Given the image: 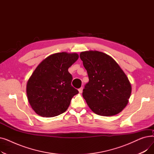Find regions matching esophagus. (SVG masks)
I'll list each match as a JSON object with an SVG mask.
<instances>
[{
  "label": "esophagus",
  "instance_id": "esophagus-1",
  "mask_svg": "<svg viewBox=\"0 0 154 154\" xmlns=\"http://www.w3.org/2000/svg\"><path fill=\"white\" fill-rule=\"evenodd\" d=\"M82 90H83L82 87H80V88H79V92L80 94H81L82 92Z\"/></svg>",
  "mask_w": 154,
  "mask_h": 154
}]
</instances>
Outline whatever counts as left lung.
<instances>
[{
    "instance_id": "left-lung-1",
    "label": "left lung",
    "mask_w": 154,
    "mask_h": 154,
    "mask_svg": "<svg viewBox=\"0 0 154 154\" xmlns=\"http://www.w3.org/2000/svg\"><path fill=\"white\" fill-rule=\"evenodd\" d=\"M80 57L89 79L82 92L88 107L102 116L119 114L127 106L132 91L124 71L111 57L101 52H83Z\"/></svg>"
}]
</instances>
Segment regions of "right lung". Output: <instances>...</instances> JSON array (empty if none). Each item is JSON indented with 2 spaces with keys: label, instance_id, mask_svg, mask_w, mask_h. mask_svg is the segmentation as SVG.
I'll return each instance as SVG.
<instances>
[{
  "label": "right lung",
  "instance_id": "1",
  "mask_svg": "<svg viewBox=\"0 0 154 154\" xmlns=\"http://www.w3.org/2000/svg\"><path fill=\"white\" fill-rule=\"evenodd\" d=\"M78 59L75 53H57L37 66L27 84L28 100L36 114L52 117L67 110L72 98L79 93L71 85L72 76L68 71Z\"/></svg>",
  "mask_w": 154,
  "mask_h": 154
}]
</instances>
